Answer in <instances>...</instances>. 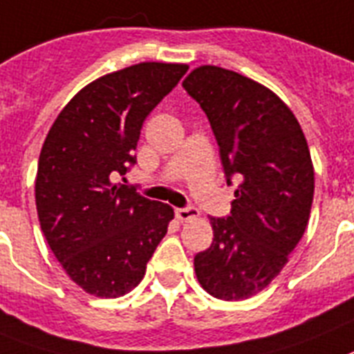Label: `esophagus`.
<instances>
[{"label":"esophagus","mask_w":354,"mask_h":354,"mask_svg":"<svg viewBox=\"0 0 354 354\" xmlns=\"http://www.w3.org/2000/svg\"><path fill=\"white\" fill-rule=\"evenodd\" d=\"M175 215L179 221H192V218L198 217V209L195 206H184V208L175 209Z\"/></svg>","instance_id":"esophagus-1"}]
</instances>
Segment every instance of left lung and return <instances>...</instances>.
Returning a JSON list of instances; mask_svg holds the SVG:
<instances>
[{
  "label": "left lung",
  "mask_w": 354,
  "mask_h": 354,
  "mask_svg": "<svg viewBox=\"0 0 354 354\" xmlns=\"http://www.w3.org/2000/svg\"><path fill=\"white\" fill-rule=\"evenodd\" d=\"M183 86L208 118L226 183H239L230 215L209 217L213 242L195 255V273L215 299H250L282 271L308 226V141L293 112L250 77L206 65Z\"/></svg>",
  "instance_id": "1"
}]
</instances>
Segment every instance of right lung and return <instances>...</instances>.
Wrapping results in <instances>:
<instances>
[{
  "instance_id": "add662e5",
  "label": "right lung",
  "mask_w": 354,
  "mask_h": 354,
  "mask_svg": "<svg viewBox=\"0 0 354 354\" xmlns=\"http://www.w3.org/2000/svg\"><path fill=\"white\" fill-rule=\"evenodd\" d=\"M186 72L139 63L99 77L61 110L41 148V230L70 279L95 297L136 288L174 218L171 206L113 180L137 165L142 122Z\"/></svg>"
}]
</instances>
